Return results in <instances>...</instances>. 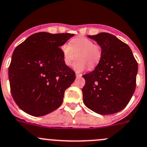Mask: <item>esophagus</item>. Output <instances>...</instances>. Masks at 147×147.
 <instances>
[{
	"label": "esophagus",
	"mask_w": 147,
	"mask_h": 147,
	"mask_svg": "<svg viewBox=\"0 0 147 147\" xmlns=\"http://www.w3.org/2000/svg\"><path fill=\"white\" fill-rule=\"evenodd\" d=\"M82 74H79V73H76V78H80L82 77Z\"/></svg>",
	"instance_id": "1"
}]
</instances>
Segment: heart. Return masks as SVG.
<instances>
[{
	"label": "heart",
	"instance_id": "heart-1",
	"mask_svg": "<svg viewBox=\"0 0 147 147\" xmlns=\"http://www.w3.org/2000/svg\"><path fill=\"white\" fill-rule=\"evenodd\" d=\"M63 62L70 66L75 60L77 55L79 60L74 65L76 71H83L87 68H93L100 62L101 58V49L97 44L88 38L78 36L70 41V44H64L60 47Z\"/></svg>",
	"mask_w": 147,
	"mask_h": 147
}]
</instances>
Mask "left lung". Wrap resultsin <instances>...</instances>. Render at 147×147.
Returning <instances> with one entry per match:
<instances>
[{"label": "left lung", "instance_id": "1", "mask_svg": "<svg viewBox=\"0 0 147 147\" xmlns=\"http://www.w3.org/2000/svg\"><path fill=\"white\" fill-rule=\"evenodd\" d=\"M101 47V58L92 72L83 75L84 105L103 115L115 114L128 104L136 85L138 63L130 47L108 33L88 36Z\"/></svg>", "mask_w": 147, "mask_h": 147}]
</instances>
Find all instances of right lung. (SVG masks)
I'll return each instance as SVG.
<instances>
[{
  "label": "right lung",
  "mask_w": 147,
  "mask_h": 147,
  "mask_svg": "<svg viewBox=\"0 0 147 147\" xmlns=\"http://www.w3.org/2000/svg\"><path fill=\"white\" fill-rule=\"evenodd\" d=\"M74 36L40 32L15 48L9 68L11 92L25 113L44 116L62 104L76 76L63 62L60 47Z\"/></svg>",
  "instance_id": "obj_1"
}]
</instances>
